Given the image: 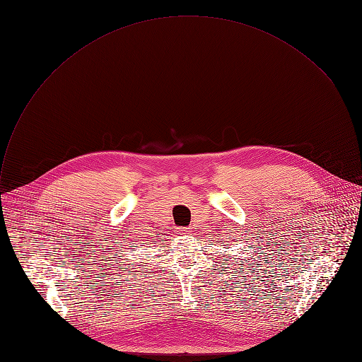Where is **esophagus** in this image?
Wrapping results in <instances>:
<instances>
[{
	"instance_id": "34e87169",
	"label": "esophagus",
	"mask_w": 362,
	"mask_h": 362,
	"mask_svg": "<svg viewBox=\"0 0 362 362\" xmlns=\"http://www.w3.org/2000/svg\"><path fill=\"white\" fill-rule=\"evenodd\" d=\"M189 232V228H185V226H180V228H176V233L177 235H185Z\"/></svg>"
}]
</instances>
